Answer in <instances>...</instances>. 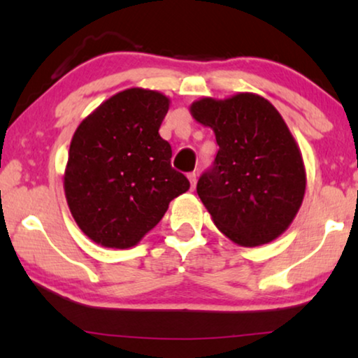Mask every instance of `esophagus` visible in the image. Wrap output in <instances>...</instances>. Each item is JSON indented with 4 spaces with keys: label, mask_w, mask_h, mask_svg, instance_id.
Returning a JSON list of instances; mask_svg holds the SVG:
<instances>
[{
    "label": "esophagus",
    "mask_w": 358,
    "mask_h": 358,
    "mask_svg": "<svg viewBox=\"0 0 358 358\" xmlns=\"http://www.w3.org/2000/svg\"><path fill=\"white\" fill-rule=\"evenodd\" d=\"M188 178H189V183H191V189L196 188V181H197V173L196 172H189L188 173Z\"/></svg>",
    "instance_id": "1"
}]
</instances>
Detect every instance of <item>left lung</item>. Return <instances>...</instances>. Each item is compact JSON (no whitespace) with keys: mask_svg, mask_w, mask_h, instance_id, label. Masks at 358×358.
Here are the masks:
<instances>
[{"mask_svg":"<svg viewBox=\"0 0 358 358\" xmlns=\"http://www.w3.org/2000/svg\"><path fill=\"white\" fill-rule=\"evenodd\" d=\"M213 129L220 150L197 181V194L217 228L243 247L268 243L301 207L306 172L285 121L268 100L239 94L191 105Z\"/></svg>","mask_w":358,"mask_h":358,"instance_id":"left-lung-1","label":"left lung"}]
</instances>
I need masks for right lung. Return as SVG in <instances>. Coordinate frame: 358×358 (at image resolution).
Segmentation results:
<instances>
[{
  "instance_id": "add662e5",
  "label": "right lung",
  "mask_w": 358,
  "mask_h": 358,
  "mask_svg": "<svg viewBox=\"0 0 358 358\" xmlns=\"http://www.w3.org/2000/svg\"><path fill=\"white\" fill-rule=\"evenodd\" d=\"M166 95L122 90L79 124L65 170V196L81 231L110 248H129L162 220L169 203L189 189L170 164L159 135Z\"/></svg>"
}]
</instances>
